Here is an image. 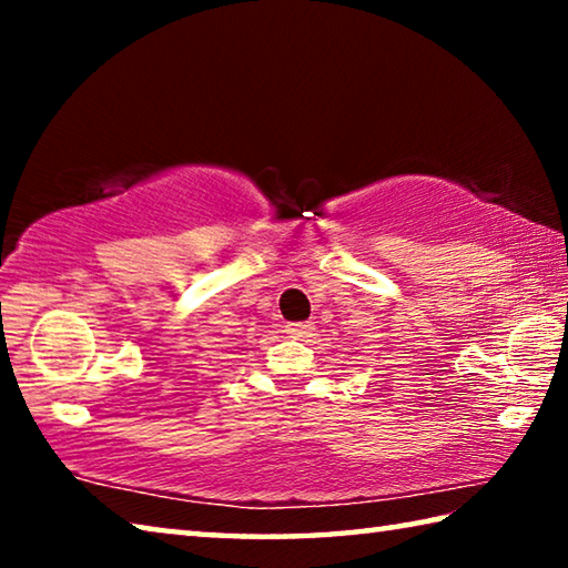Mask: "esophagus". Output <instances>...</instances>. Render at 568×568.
<instances>
[{"label": "esophagus", "instance_id": "34e87169", "mask_svg": "<svg viewBox=\"0 0 568 568\" xmlns=\"http://www.w3.org/2000/svg\"><path fill=\"white\" fill-rule=\"evenodd\" d=\"M285 333L295 341H311L315 335V325L313 323H287Z\"/></svg>", "mask_w": 568, "mask_h": 568}]
</instances>
